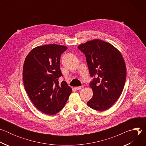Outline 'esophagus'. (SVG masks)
<instances>
[{
	"label": "esophagus",
	"instance_id": "34e87169",
	"mask_svg": "<svg viewBox=\"0 0 146 146\" xmlns=\"http://www.w3.org/2000/svg\"><path fill=\"white\" fill-rule=\"evenodd\" d=\"M83 88V86H80V87H75V89L77 90H81Z\"/></svg>",
	"mask_w": 146,
	"mask_h": 146
}]
</instances>
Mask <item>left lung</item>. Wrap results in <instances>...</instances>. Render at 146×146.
I'll return each instance as SVG.
<instances>
[{
	"mask_svg": "<svg viewBox=\"0 0 146 146\" xmlns=\"http://www.w3.org/2000/svg\"><path fill=\"white\" fill-rule=\"evenodd\" d=\"M78 48L86 57L92 98L87 105L97 111L110 108L120 96L125 83L127 69L121 52L112 44L95 39L80 44Z\"/></svg>",
	"mask_w": 146,
	"mask_h": 146,
	"instance_id": "obj_1",
	"label": "left lung"
}]
</instances>
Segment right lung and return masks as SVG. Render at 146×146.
<instances>
[{
  "label": "right lung",
  "instance_id": "add662e5",
  "mask_svg": "<svg viewBox=\"0 0 146 146\" xmlns=\"http://www.w3.org/2000/svg\"><path fill=\"white\" fill-rule=\"evenodd\" d=\"M68 47L51 44L38 46L27 56L23 66L25 91L35 107L41 112L54 115L60 111L72 93L66 81L58 80L60 55Z\"/></svg>",
  "mask_w": 146,
  "mask_h": 146
}]
</instances>
